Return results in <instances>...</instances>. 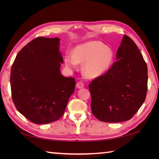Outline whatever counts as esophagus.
Instances as JSON below:
<instances>
[{
	"label": "esophagus",
	"mask_w": 159,
	"mask_h": 159,
	"mask_svg": "<svg viewBox=\"0 0 159 159\" xmlns=\"http://www.w3.org/2000/svg\"><path fill=\"white\" fill-rule=\"evenodd\" d=\"M76 87H77V88H79V89L83 88V87H84V83L83 82H81V81L77 83Z\"/></svg>",
	"instance_id": "obj_1"
}]
</instances>
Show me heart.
<instances>
[{
  "instance_id": "heart-1",
  "label": "heart",
  "mask_w": 159,
  "mask_h": 159,
  "mask_svg": "<svg viewBox=\"0 0 159 159\" xmlns=\"http://www.w3.org/2000/svg\"><path fill=\"white\" fill-rule=\"evenodd\" d=\"M113 59V52L100 42H89L76 46L73 55L67 54V66L74 68L76 63H84L83 73L88 78L98 76L109 68Z\"/></svg>"
}]
</instances>
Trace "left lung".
Instances as JSON below:
<instances>
[{
	"mask_svg": "<svg viewBox=\"0 0 159 159\" xmlns=\"http://www.w3.org/2000/svg\"><path fill=\"white\" fill-rule=\"evenodd\" d=\"M116 59L105 74L89 85L92 113L104 122L130 120L146 98V63L135 43L126 35L121 40Z\"/></svg>",
	"mask_w": 159,
	"mask_h": 159,
	"instance_id": "left-lung-1",
	"label": "left lung"
}]
</instances>
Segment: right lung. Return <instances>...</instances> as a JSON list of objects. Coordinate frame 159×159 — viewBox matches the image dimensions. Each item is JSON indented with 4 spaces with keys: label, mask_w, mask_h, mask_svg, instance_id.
Wrapping results in <instances>:
<instances>
[{
    "label": "right lung",
    "mask_w": 159,
    "mask_h": 159,
    "mask_svg": "<svg viewBox=\"0 0 159 159\" xmlns=\"http://www.w3.org/2000/svg\"><path fill=\"white\" fill-rule=\"evenodd\" d=\"M60 39L38 37L20 50L10 74L13 102L30 121L49 124L61 117L76 85L60 72Z\"/></svg>",
    "instance_id": "obj_1"
}]
</instances>
